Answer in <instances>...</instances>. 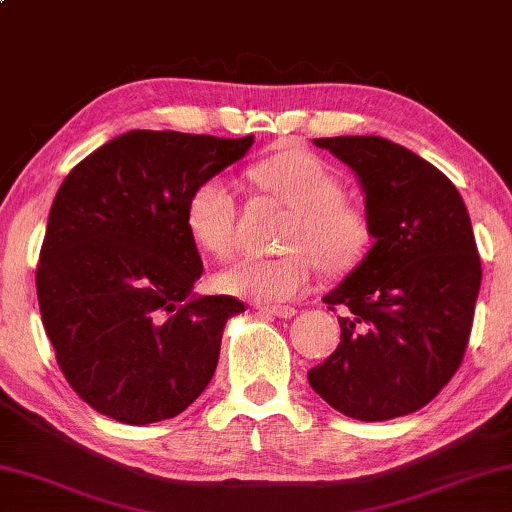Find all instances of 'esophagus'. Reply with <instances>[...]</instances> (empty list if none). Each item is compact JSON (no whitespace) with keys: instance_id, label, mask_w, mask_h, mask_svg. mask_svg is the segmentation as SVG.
<instances>
[{"instance_id":"34e87169","label":"esophagus","mask_w":512,"mask_h":512,"mask_svg":"<svg viewBox=\"0 0 512 512\" xmlns=\"http://www.w3.org/2000/svg\"><path fill=\"white\" fill-rule=\"evenodd\" d=\"M258 311H265V314H272L277 318H293L298 314V309L291 307V305H258Z\"/></svg>"}]
</instances>
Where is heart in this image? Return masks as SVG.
<instances>
[{
	"label": "heart",
	"instance_id": "1",
	"mask_svg": "<svg viewBox=\"0 0 512 512\" xmlns=\"http://www.w3.org/2000/svg\"><path fill=\"white\" fill-rule=\"evenodd\" d=\"M258 189L291 207L284 228L286 254L244 256L214 277L221 293L256 302H281L305 293L311 261L325 274H344L369 247V219L358 203L342 196V180L321 157L300 145H284L249 168ZM238 203L219 177L191 191L184 221L207 254L226 258L235 247Z\"/></svg>",
	"mask_w": 512,
	"mask_h": 512
}]
</instances>
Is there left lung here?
<instances>
[{"label": "left lung", "instance_id": "obj_1", "mask_svg": "<svg viewBox=\"0 0 512 512\" xmlns=\"http://www.w3.org/2000/svg\"><path fill=\"white\" fill-rule=\"evenodd\" d=\"M353 170L372 249L325 295L342 342L309 369V385L355 420L422 409L462 365L480 291V256L455 184L379 136L316 138Z\"/></svg>", "mask_w": 512, "mask_h": 512}]
</instances>
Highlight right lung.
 <instances>
[{
	"mask_svg": "<svg viewBox=\"0 0 512 512\" xmlns=\"http://www.w3.org/2000/svg\"><path fill=\"white\" fill-rule=\"evenodd\" d=\"M254 136L129 131L66 175L50 207L36 295L57 365L78 397L127 425L175 418L212 381L221 335L244 311L203 295L184 210Z\"/></svg>",
	"mask_w": 512,
	"mask_h": 512,
	"instance_id": "right-lung-1",
	"label": "right lung"
}]
</instances>
